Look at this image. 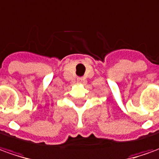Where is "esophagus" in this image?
I'll return each mask as SVG.
<instances>
[{"label":"esophagus","mask_w":159,"mask_h":159,"mask_svg":"<svg viewBox=\"0 0 159 159\" xmlns=\"http://www.w3.org/2000/svg\"><path fill=\"white\" fill-rule=\"evenodd\" d=\"M77 82L78 83H82V82H83V80L80 79V78H79V79L77 80Z\"/></svg>","instance_id":"esophagus-1"}]
</instances>
